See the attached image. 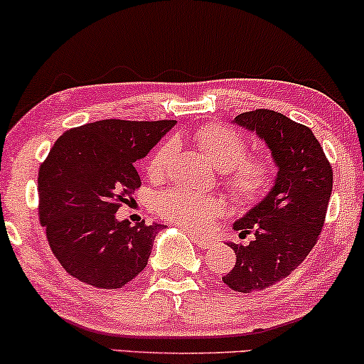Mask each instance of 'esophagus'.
<instances>
[{
  "label": "esophagus",
  "mask_w": 364,
  "mask_h": 364,
  "mask_svg": "<svg viewBox=\"0 0 364 364\" xmlns=\"http://www.w3.org/2000/svg\"><path fill=\"white\" fill-rule=\"evenodd\" d=\"M190 239L193 240V242L198 244L200 247H210V246H212V242H213L212 239L203 237V235H198V234H193V232H190Z\"/></svg>",
  "instance_id": "1"
}]
</instances>
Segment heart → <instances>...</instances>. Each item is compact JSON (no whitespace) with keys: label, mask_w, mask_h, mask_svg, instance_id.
<instances>
[{"label":"heart","mask_w":364,"mask_h":364,"mask_svg":"<svg viewBox=\"0 0 364 364\" xmlns=\"http://www.w3.org/2000/svg\"><path fill=\"white\" fill-rule=\"evenodd\" d=\"M191 139L217 169L229 171L227 188L239 203H256L268 193L274 178L273 164L264 156L246 157L247 142L242 135L225 125H203L195 130ZM174 152L176 144L173 140L161 144L149 157L147 176L164 178ZM156 210L166 220L174 222L183 229L200 230L224 213V201L218 196L174 188L157 198Z\"/></svg>","instance_id":"heart-1"}]
</instances>
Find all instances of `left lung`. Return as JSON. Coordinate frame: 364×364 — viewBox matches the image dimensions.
<instances>
[{"label": "left lung", "mask_w": 364, "mask_h": 364, "mask_svg": "<svg viewBox=\"0 0 364 364\" xmlns=\"http://www.w3.org/2000/svg\"><path fill=\"white\" fill-rule=\"evenodd\" d=\"M234 124L264 140L278 168L274 185L259 203L234 222L249 244L227 242L235 264L222 277L232 290L251 293L282 282L317 242L332 193V168L309 127L283 113H240Z\"/></svg>", "instance_id": "obj_1"}]
</instances>
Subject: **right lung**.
Here are the masks:
<instances>
[{
	"instance_id": "obj_1",
	"label": "right lung",
	"mask_w": 364,
	"mask_h": 364,
	"mask_svg": "<svg viewBox=\"0 0 364 364\" xmlns=\"http://www.w3.org/2000/svg\"><path fill=\"white\" fill-rule=\"evenodd\" d=\"M176 120H100L68 130L38 169V217L63 268L96 288L113 290L147 266L166 225H130L115 213L140 186L135 163Z\"/></svg>"
}]
</instances>
